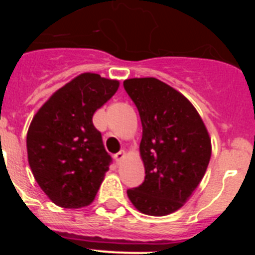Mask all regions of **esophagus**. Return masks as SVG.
I'll return each mask as SVG.
<instances>
[{
  "mask_svg": "<svg viewBox=\"0 0 255 255\" xmlns=\"http://www.w3.org/2000/svg\"><path fill=\"white\" fill-rule=\"evenodd\" d=\"M125 155H126V153L124 152V150H120L119 153H116V154H115V159H116L117 163H120V162L125 158Z\"/></svg>",
  "mask_w": 255,
  "mask_h": 255,
  "instance_id": "esophagus-1",
  "label": "esophagus"
}]
</instances>
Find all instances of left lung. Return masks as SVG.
<instances>
[{"label": "left lung", "instance_id": "8db88e82", "mask_svg": "<svg viewBox=\"0 0 255 255\" xmlns=\"http://www.w3.org/2000/svg\"><path fill=\"white\" fill-rule=\"evenodd\" d=\"M124 88L140 116L145 170L144 182L129 189L128 197L144 215L167 216L203 179L212 154L208 130L190 101L158 79H126Z\"/></svg>", "mask_w": 255, "mask_h": 255}]
</instances>
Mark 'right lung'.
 Instances as JSON below:
<instances>
[{
    "mask_svg": "<svg viewBox=\"0 0 255 255\" xmlns=\"http://www.w3.org/2000/svg\"><path fill=\"white\" fill-rule=\"evenodd\" d=\"M119 80L84 73L52 94L38 110L26 134V150L35 181L62 208L92 203L111 157L93 115L119 89Z\"/></svg>",
    "mask_w": 255,
    "mask_h": 255,
    "instance_id": "right-lung-1",
    "label": "right lung"
}]
</instances>
